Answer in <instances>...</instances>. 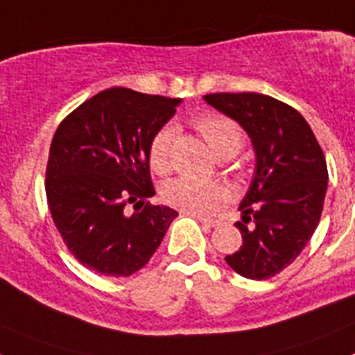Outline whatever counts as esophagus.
<instances>
[{"instance_id": "obj_1", "label": "esophagus", "mask_w": 355, "mask_h": 355, "mask_svg": "<svg viewBox=\"0 0 355 355\" xmlns=\"http://www.w3.org/2000/svg\"><path fill=\"white\" fill-rule=\"evenodd\" d=\"M184 215H190V216H193V218H197V220H199V222H202V224H206V225H211V227H215V225L218 224V222H216V220H213V218H209V216L196 215V213H184Z\"/></svg>"}]
</instances>
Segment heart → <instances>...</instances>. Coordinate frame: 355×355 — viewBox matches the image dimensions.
Returning a JSON list of instances; mask_svg holds the SVG:
<instances>
[{
    "label": "heart",
    "instance_id": "obj_1",
    "mask_svg": "<svg viewBox=\"0 0 355 355\" xmlns=\"http://www.w3.org/2000/svg\"><path fill=\"white\" fill-rule=\"evenodd\" d=\"M193 128L206 140L216 158H233L243 147L245 137L233 119L224 115L206 114L193 119ZM171 128H162L150 137L147 144V163L155 174L165 175L171 171ZM162 197L172 208L184 213L208 215L224 205L227 192L225 188L213 181H200L193 178H175L163 184Z\"/></svg>",
    "mask_w": 355,
    "mask_h": 355
}]
</instances>
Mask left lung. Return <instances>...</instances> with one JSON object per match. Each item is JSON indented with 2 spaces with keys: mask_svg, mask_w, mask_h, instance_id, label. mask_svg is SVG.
Returning <instances> with one entry per match:
<instances>
[{
  "mask_svg": "<svg viewBox=\"0 0 355 355\" xmlns=\"http://www.w3.org/2000/svg\"><path fill=\"white\" fill-rule=\"evenodd\" d=\"M234 119L256 150V174L236 222L243 243L225 256L247 279H270L297 259L324 209L327 163L306 119L286 103L256 92L206 94Z\"/></svg>",
  "mask_w": 355,
  "mask_h": 355,
  "instance_id": "obj_1",
  "label": "left lung"
}]
</instances>
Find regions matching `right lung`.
<instances>
[{
    "label": "right lung",
    "instance_id": "right-lung-1",
    "mask_svg": "<svg viewBox=\"0 0 355 355\" xmlns=\"http://www.w3.org/2000/svg\"><path fill=\"white\" fill-rule=\"evenodd\" d=\"M180 103L114 87L81 103L56 128L46 167L48 206L67 249L90 270L135 274L178 216L149 202L155 187L147 144Z\"/></svg>",
    "mask_w": 355,
    "mask_h": 355
}]
</instances>
